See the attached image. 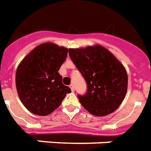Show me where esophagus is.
I'll return each instance as SVG.
<instances>
[{
  "mask_svg": "<svg viewBox=\"0 0 151 151\" xmlns=\"http://www.w3.org/2000/svg\"><path fill=\"white\" fill-rule=\"evenodd\" d=\"M70 89H71V90H72V92H73V90H74V87H73V84L70 85Z\"/></svg>",
  "mask_w": 151,
  "mask_h": 151,
  "instance_id": "1",
  "label": "esophagus"
}]
</instances>
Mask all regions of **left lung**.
<instances>
[{
  "mask_svg": "<svg viewBox=\"0 0 151 151\" xmlns=\"http://www.w3.org/2000/svg\"><path fill=\"white\" fill-rule=\"evenodd\" d=\"M73 62L87 84L79 101L93 115L102 117L118 109L126 97L127 70L111 52L100 45L69 49Z\"/></svg>",
  "mask_w": 151,
  "mask_h": 151,
  "instance_id": "left-lung-1",
  "label": "left lung"
}]
</instances>
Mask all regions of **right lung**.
<instances>
[{
	"label": "right lung",
	"instance_id": "1",
	"mask_svg": "<svg viewBox=\"0 0 151 151\" xmlns=\"http://www.w3.org/2000/svg\"><path fill=\"white\" fill-rule=\"evenodd\" d=\"M68 49L52 42L39 45L24 58L16 71L19 98L29 111L45 116L60 106L70 87L62 83L58 70Z\"/></svg>",
	"mask_w": 151,
	"mask_h": 151
}]
</instances>
